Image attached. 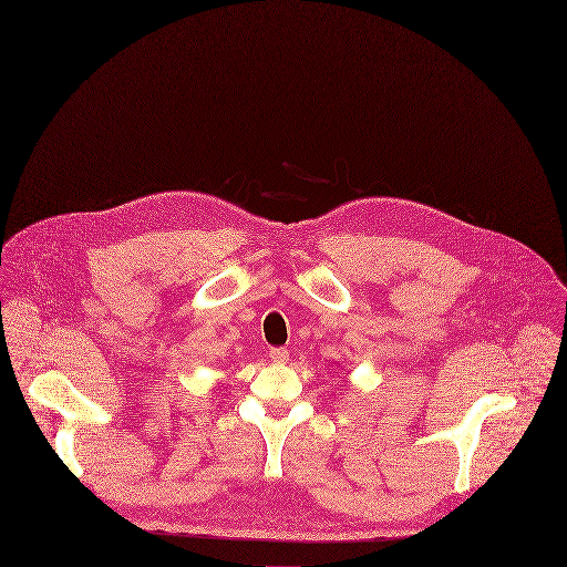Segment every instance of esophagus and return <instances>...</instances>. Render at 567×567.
I'll list each match as a JSON object with an SVG mask.
<instances>
[{
	"instance_id": "obj_1",
	"label": "esophagus",
	"mask_w": 567,
	"mask_h": 567,
	"mask_svg": "<svg viewBox=\"0 0 567 567\" xmlns=\"http://www.w3.org/2000/svg\"><path fill=\"white\" fill-rule=\"evenodd\" d=\"M269 358H271V362H276V364H285V362L289 360V351H287L285 347H274V349L269 351Z\"/></svg>"
}]
</instances>
